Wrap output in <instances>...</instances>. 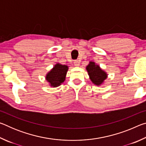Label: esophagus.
Returning a JSON list of instances; mask_svg holds the SVG:
<instances>
[{
    "label": "esophagus",
    "instance_id": "1",
    "mask_svg": "<svg viewBox=\"0 0 146 146\" xmlns=\"http://www.w3.org/2000/svg\"><path fill=\"white\" fill-rule=\"evenodd\" d=\"M74 65H75V66H79V65H80V62H79L78 60H75L74 61Z\"/></svg>",
    "mask_w": 146,
    "mask_h": 146
}]
</instances>
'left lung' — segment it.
Here are the masks:
<instances>
[{"instance_id":"obj_1","label":"left lung","mask_w":146,"mask_h":146,"mask_svg":"<svg viewBox=\"0 0 146 146\" xmlns=\"http://www.w3.org/2000/svg\"><path fill=\"white\" fill-rule=\"evenodd\" d=\"M86 70L88 72L91 82L97 86L102 84L107 78V73L94 62H90V64L86 66Z\"/></svg>"}]
</instances>
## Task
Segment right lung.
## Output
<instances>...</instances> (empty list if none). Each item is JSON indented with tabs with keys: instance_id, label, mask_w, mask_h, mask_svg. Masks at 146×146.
<instances>
[{
	"instance_id": "1",
	"label": "right lung",
	"mask_w": 146,
	"mask_h": 146,
	"mask_svg": "<svg viewBox=\"0 0 146 146\" xmlns=\"http://www.w3.org/2000/svg\"><path fill=\"white\" fill-rule=\"evenodd\" d=\"M68 70V66L56 64L46 75V79L51 87L56 88L61 85L66 80V75Z\"/></svg>"
}]
</instances>
